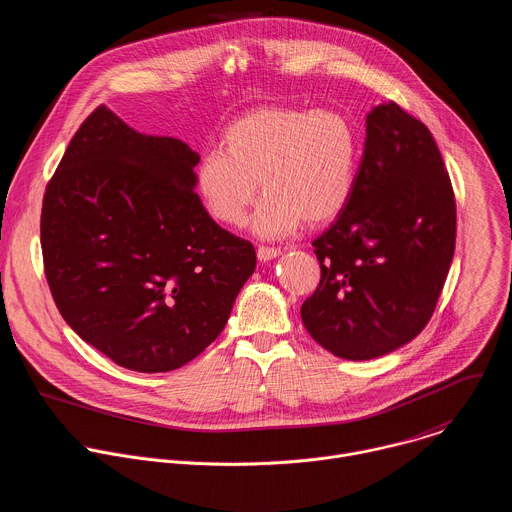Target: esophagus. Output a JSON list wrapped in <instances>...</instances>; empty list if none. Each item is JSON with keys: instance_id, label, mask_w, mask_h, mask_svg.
Returning a JSON list of instances; mask_svg holds the SVG:
<instances>
[{"instance_id": "esophagus-1", "label": "esophagus", "mask_w": 512, "mask_h": 512, "mask_svg": "<svg viewBox=\"0 0 512 512\" xmlns=\"http://www.w3.org/2000/svg\"><path fill=\"white\" fill-rule=\"evenodd\" d=\"M279 255H281V249H277V247H259L257 249V259L259 261H271Z\"/></svg>"}]
</instances>
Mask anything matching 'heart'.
Wrapping results in <instances>:
<instances>
[{"mask_svg":"<svg viewBox=\"0 0 512 512\" xmlns=\"http://www.w3.org/2000/svg\"><path fill=\"white\" fill-rule=\"evenodd\" d=\"M360 138L352 120L335 110L261 106L235 118L223 134V152H207L195 181L209 215L241 227L257 199L259 237L293 233L303 221L325 225L354 193Z\"/></svg>","mask_w":512,"mask_h":512,"instance_id":"obj_1","label":"heart"}]
</instances>
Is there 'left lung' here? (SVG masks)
<instances>
[{
    "label": "left lung",
    "mask_w": 512,
    "mask_h": 512,
    "mask_svg": "<svg viewBox=\"0 0 512 512\" xmlns=\"http://www.w3.org/2000/svg\"><path fill=\"white\" fill-rule=\"evenodd\" d=\"M454 243V193L430 130L378 104L350 203L313 241L321 279L301 305L305 329L354 362L402 348L434 313Z\"/></svg>",
    "instance_id": "1"
}]
</instances>
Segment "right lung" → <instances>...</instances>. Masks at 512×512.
Returning <instances> with one entry per match:
<instances>
[{"label": "right lung", "mask_w": 512, "mask_h": 512, "mask_svg": "<svg viewBox=\"0 0 512 512\" xmlns=\"http://www.w3.org/2000/svg\"><path fill=\"white\" fill-rule=\"evenodd\" d=\"M201 156L98 106L70 140L42 207V253L66 323L114 364L170 372L223 331L255 271L249 241L195 193Z\"/></svg>", "instance_id": "1"}]
</instances>
